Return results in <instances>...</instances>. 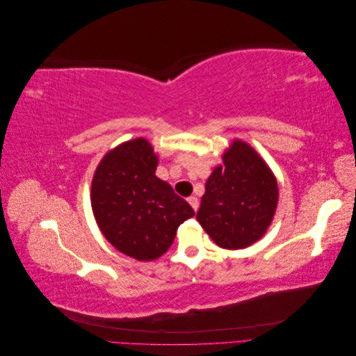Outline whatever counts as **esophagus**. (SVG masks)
Listing matches in <instances>:
<instances>
[{"instance_id": "1", "label": "esophagus", "mask_w": 356, "mask_h": 356, "mask_svg": "<svg viewBox=\"0 0 356 356\" xmlns=\"http://www.w3.org/2000/svg\"><path fill=\"white\" fill-rule=\"evenodd\" d=\"M187 200L191 204V208L195 209V211H197V208H199V199L196 196H190Z\"/></svg>"}]
</instances>
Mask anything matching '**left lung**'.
Returning <instances> with one entry per match:
<instances>
[{
	"mask_svg": "<svg viewBox=\"0 0 356 356\" xmlns=\"http://www.w3.org/2000/svg\"><path fill=\"white\" fill-rule=\"evenodd\" d=\"M204 186L196 218L225 250H242L263 238L277 204V182L252 147L233 141Z\"/></svg>",
	"mask_w": 356,
	"mask_h": 356,
	"instance_id": "left-lung-1",
	"label": "left lung"
}]
</instances>
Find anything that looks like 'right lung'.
<instances>
[{"mask_svg": "<svg viewBox=\"0 0 356 356\" xmlns=\"http://www.w3.org/2000/svg\"><path fill=\"white\" fill-rule=\"evenodd\" d=\"M157 161L152 144L136 138L106 153L92 181V209L105 239L139 261L163 255L179 225L195 215L156 177Z\"/></svg>", "mask_w": 356, "mask_h": 356, "instance_id": "obj_1", "label": "right lung"}]
</instances>
